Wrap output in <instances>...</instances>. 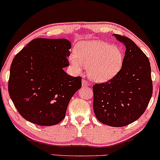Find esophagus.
I'll list each match as a JSON object with an SVG mask.
<instances>
[{
	"label": "esophagus",
	"mask_w": 160,
	"mask_h": 160,
	"mask_svg": "<svg viewBox=\"0 0 160 160\" xmlns=\"http://www.w3.org/2000/svg\"><path fill=\"white\" fill-rule=\"evenodd\" d=\"M82 86H83V87H88L89 86V84L88 83V82L85 79H82Z\"/></svg>",
	"instance_id": "obj_1"
}]
</instances>
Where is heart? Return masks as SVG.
I'll return each mask as SVG.
<instances>
[{
  "instance_id": "1",
  "label": "heart",
  "mask_w": 160,
  "mask_h": 160,
  "mask_svg": "<svg viewBox=\"0 0 160 160\" xmlns=\"http://www.w3.org/2000/svg\"><path fill=\"white\" fill-rule=\"evenodd\" d=\"M75 57L69 58L75 70L88 68V77L96 82L113 78L122 66L124 55L119 47L101 41H85L75 48Z\"/></svg>"
}]
</instances>
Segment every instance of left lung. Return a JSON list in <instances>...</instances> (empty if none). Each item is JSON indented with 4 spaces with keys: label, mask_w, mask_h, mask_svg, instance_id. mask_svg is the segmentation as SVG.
Listing matches in <instances>:
<instances>
[{
    "label": "left lung",
    "mask_w": 160,
    "mask_h": 160,
    "mask_svg": "<svg viewBox=\"0 0 160 160\" xmlns=\"http://www.w3.org/2000/svg\"><path fill=\"white\" fill-rule=\"evenodd\" d=\"M126 51L117 75L93 86L95 116L100 122L122 127L139 119L152 93L151 68L144 53L128 38L113 34Z\"/></svg>",
    "instance_id": "left-lung-1"
}]
</instances>
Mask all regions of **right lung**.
Instances as JSON below:
<instances>
[{"label": "right lung", "mask_w": 160, "mask_h": 160, "mask_svg": "<svg viewBox=\"0 0 160 160\" xmlns=\"http://www.w3.org/2000/svg\"><path fill=\"white\" fill-rule=\"evenodd\" d=\"M71 42L65 38H35L12 60L9 94L19 114L31 122L50 126L65 117L82 78L64 71Z\"/></svg>", "instance_id": "add662e5"}]
</instances>
